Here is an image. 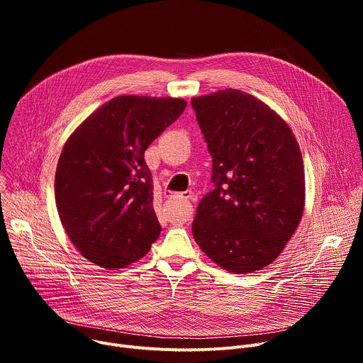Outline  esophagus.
I'll return each instance as SVG.
<instances>
[{
    "mask_svg": "<svg viewBox=\"0 0 363 363\" xmlns=\"http://www.w3.org/2000/svg\"><path fill=\"white\" fill-rule=\"evenodd\" d=\"M191 196H192V192H191V191H186V192L181 194V198H182V199H189Z\"/></svg>",
    "mask_w": 363,
    "mask_h": 363,
    "instance_id": "34e87169",
    "label": "esophagus"
}]
</instances>
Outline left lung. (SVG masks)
<instances>
[{"label":"left lung","mask_w":363,"mask_h":363,"mask_svg":"<svg viewBox=\"0 0 363 363\" xmlns=\"http://www.w3.org/2000/svg\"><path fill=\"white\" fill-rule=\"evenodd\" d=\"M213 158L214 189L201 199L192 234L227 272L273 263L294 234L304 206V167L289 125L266 103L237 89L194 97Z\"/></svg>","instance_id":"left-lung-1"}]
</instances>
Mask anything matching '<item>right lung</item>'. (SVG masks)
I'll return each instance as SVG.
<instances>
[{"mask_svg": "<svg viewBox=\"0 0 363 363\" xmlns=\"http://www.w3.org/2000/svg\"><path fill=\"white\" fill-rule=\"evenodd\" d=\"M185 106L174 97L118 96L67 139L55 179L57 211L74 247L96 266L126 267L160 237L143 155Z\"/></svg>", "mask_w": 363, "mask_h": 363, "instance_id": "obj_1", "label": "right lung"}]
</instances>
